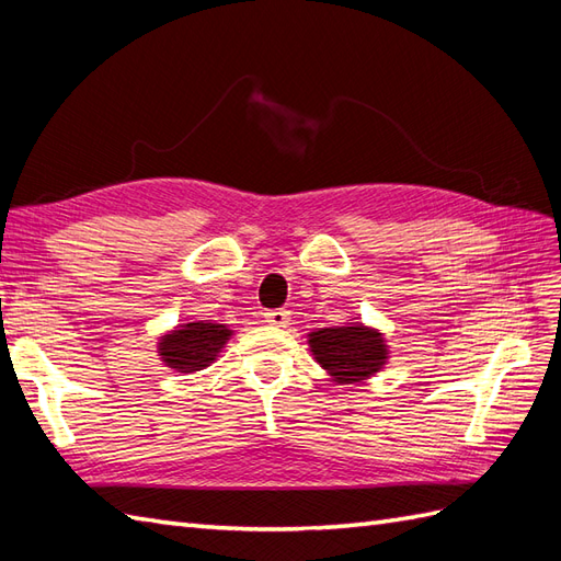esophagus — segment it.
<instances>
[{"label": "esophagus", "mask_w": 561, "mask_h": 561, "mask_svg": "<svg viewBox=\"0 0 561 561\" xmlns=\"http://www.w3.org/2000/svg\"><path fill=\"white\" fill-rule=\"evenodd\" d=\"M265 322L272 327H286L291 322V312L289 310H270V312H265Z\"/></svg>", "instance_id": "esophagus-1"}]
</instances>
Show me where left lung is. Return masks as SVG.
I'll list each match as a JSON object with an SVG mask.
<instances>
[{"label": "left lung", "mask_w": 561, "mask_h": 561, "mask_svg": "<svg viewBox=\"0 0 561 561\" xmlns=\"http://www.w3.org/2000/svg\"><path fill=\"white\" fill-rule=\"evenodd\" d=\"M308 348L314 363L341 386L371 379L391 357L381 329L363 322L312 329L308 334Z\"/></svg>", "instance_id": "1"}]
</instances>
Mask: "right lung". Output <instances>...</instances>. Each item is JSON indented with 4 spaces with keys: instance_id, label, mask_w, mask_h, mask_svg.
Returning <instances> with one entry per match:
<instances>
[{
    "instance_id": "right-lung-1",
    "label": "right lung",
    "mask_w": 561,
    "mask_h": 561,
    "mask_svg": "<svg viewBox=\"0 0 561 561\" xmlns=\"http://www.w3.org/2000/svg\"><path fill=\"white\" fill-rule=\"evenodd\" d=\"M234 336V329L213 320L182 322L158 336L156 353L165 367L194 375L218 360L227 341Z\"/></svg>"
}]
</instances>
